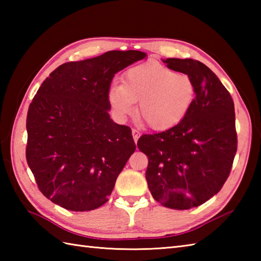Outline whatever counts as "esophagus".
Here are the masks:
<instances>
[{
    "mask_svg": "<svg viewBox=\"0 0 261 261\" xmlns=\"http://www.w3.org/2000/svg\"><path fill=\"white\" fill-rule=\"evenodd\" d=\"M132 137H134V140H135V142H136V145H137V142H138V139H139V137H140V134H139V131H137L136 129H132Z\"/></svg>",
    "mask_w": 261,
    "mask_h": 261,
    "instance_id": "esophagus-1",
    "label": "esophagus"
}]
</instances>
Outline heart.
<instances>
[{
    "mask_svg": "<svg viewBox=\"0 0 261 261\" xmlns=\"http://www.w3.org/2000/svg\"><path fill=\"white\" fill-rule=\"evenodd\" d=\"M196 96V86L187 74L176 73L158 62H147L126 71L122 84L109 88L112 112L120 120L136 112L156 131L171 129L184 120Z\"/></svg>",
    "mask_w": 261,
    "mask_h": 261,
    "instance_id": "1",
    "label": "heart"
}]
</instances>
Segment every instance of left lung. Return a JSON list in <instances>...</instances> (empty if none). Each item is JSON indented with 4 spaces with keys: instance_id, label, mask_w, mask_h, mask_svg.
Wrapping results in <instances>:
<instances>
[{
    "instance_id": "obj_1",
    "label": "left lung",
    "mask_w": 261,
    "mask_h": 261,
    "mask_svg": "<svg viewBox=\"0 0 261 261\" xmlns=\"http://www.w3.org/2000/svg\"><path fill=\"white\" fill-rule=\"evenodd\" d=\"M163 62L191 77L196 96L184 120L140 137L138 148L149 159L146 179L152 197L168 208L190 210L218 194L229 177L238 145L234 104L218 76L198 60Z\"/></svg>"
}]
</instances>
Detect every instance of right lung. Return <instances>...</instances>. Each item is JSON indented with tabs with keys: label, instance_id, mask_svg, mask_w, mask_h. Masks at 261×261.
Listing matches in <instances>:
<instances>
[{
	"label": "right lung",
	"instance_id": "add662e5",
	"mask_svg": "<svg viewBox=\"0 0 261 261\" xmlns=\"http://www.w3.org/2000/svg\"><path fill=\"white\" fill-rule=\"evenodd\" d=\"M147 54L112 50L60 65L43 81L27 115V162L47 198L75 212L108 202L136 150L131 129L110 118L114 75Z\"/></svg>",
	"mask_w": 261,
	"mask_h": 261
}]
</instances>
